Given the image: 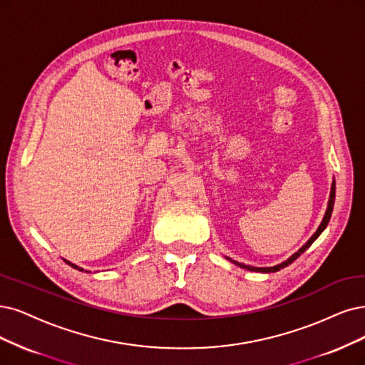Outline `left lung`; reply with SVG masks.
<instances>
[{"instance_id": "obj_1", "label": "left lung", "mask_w": 365, "mask_h": 365, "mask_svg": "<svg viewBox=\"0 0 365 365\" xmlns=\"http://www.w3.org/2000/svg\"><path fill=\"white\" fill-rule=\"evenodd\" d=\"M334 200H335V182H332V187H331V195H329V203H328V209H327V213H325V218H323V221H322V224L319 225V228H317V232L312 236V239H309L307 244L298 251V252H294L290 259H287L286 262H282L281 264H277V266H274V267H254V266H247V264H242V263H239V262H233L235 264H237V266H240V267H244V269H248V271H254V272H277V271H279V269H282V267H286V266H289L290 263H293L296 259L299 257V255L305 251V250H308L309 247H312V244L313 242L320 236V233L325 230L327 228V225H328V222H329V220H331V213H332V209H334ZM230 260V259H228Z\"/></svg>"}]
</instances>
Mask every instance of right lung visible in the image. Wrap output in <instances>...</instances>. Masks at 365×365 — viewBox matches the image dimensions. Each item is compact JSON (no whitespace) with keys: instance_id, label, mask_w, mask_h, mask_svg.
<instances>
[{"instance_id":"right-lung-1","label":"right lung","mask_w":365,"mask_h":365,"mask_svg":"<svg viewBox=\"0 0 365 365\" xmlns=\"http://www.w3.org/2000/svg\"><path fill=\"white\" fill-rule=\"evenodd\" d=\"M64 262H66V263H67V264H71V266H72V267H75V269H78V271H84V269H81V267H78V266H76V264H72V263H71V262H67V260H64Z\"/></svg>"}]
</instances>
